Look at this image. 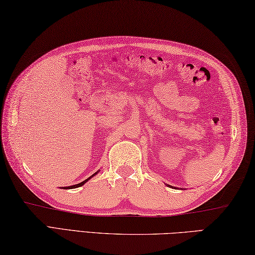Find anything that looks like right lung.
<instances>
[{
	"label": "right lung",
	"mask_w": 255,
	"mask_h": 255,
	"mask_svg": "<svg viewBox=\"0 0 255 255\" xmlns=\"http://www.w3.org/2000/svg\"><path fill=\"white\" fill-rule=\"evenodd\" d=\"M97 173H98V172H97ZM97 173H95L94 175H91L89 178H87L86 180H83V182H81V183H79V184H76V185H71V186H68V187H63V188H67V189L69 188V189H71V188H77V187H80V186H82V185H83V184H85V183H87V182H88V180H89V179H90L91 177H94V176H95V175H96Z\"/></svg>",
	"instance_id": "obj_1"
}]
</instances>
